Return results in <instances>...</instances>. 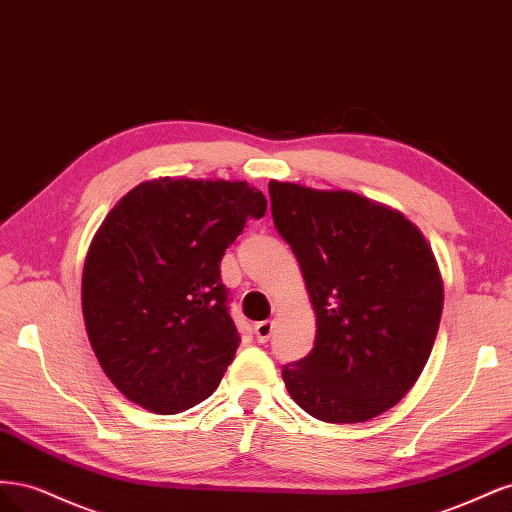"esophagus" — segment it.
I'll use <instances>...</instances> for the list:
<instances>
[{
    "mask_svg": "<svg viewBox=\"0 0 512 512\" xmlns=\"http://www.w3.org/2000/svg\"><path fill=\"white\" fill-rule=\"evenodd\" d=\"M254 333H256V339L258 342H269V337H271V333H273V320H262V322H258L256 327H254Z\"/></svg>",
    "mask_w": 512,
    "mask_h": 512,
    "instance_id": "1",
    "label": "esophagus"
}]
</instances>
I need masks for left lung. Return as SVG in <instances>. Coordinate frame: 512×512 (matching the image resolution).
Returning a JSON list of instances; mask_svg holds the SVG:
<instances>
[{"instance_id":"8db88e82","label":"left lung","mask_w":512,"mask_h":512,"mask_svg":"<svg viewBox=\"0 0 512 512\" xmlns=\"http://www.w3.org/2000/svg\"><path fill=\"white\" fill-rule=\"evenodd\" d=\"M269 196L316 312L314 348L284 365L286 389L318 421H369L429 359L444 303L436 258L404 215L359 194L271 181Z\"/></svg>"}]
</instances>
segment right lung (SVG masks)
Here are the masks:
<instances>
[{
  "label": "right lung",
  "mask_w": 512,
  "mask_h": 512,
  "mask_svg": "<svg viewBox=\"0 0 512 512\" xmlns=\"http://www.w3.org/2000/svg\"><path fill=\"white\" fill-rule=\"evenodd\" d=\"M267 198L245 181L153 179L123 196L85 258L83 316L104 374L134 404L179 414L235 359L220 262Z\"/></svg>",
  "instance_id": "right-lung-1"
}]
</instances>
